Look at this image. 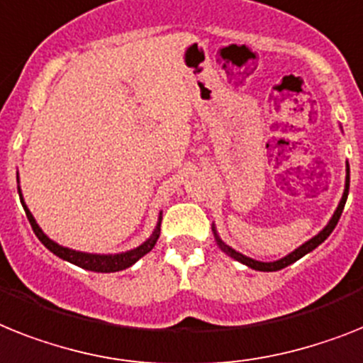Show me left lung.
<instances>
[{
	"mask_svg": "<svg viewBox=\"0 0 363 363\" xmlns=\"http://www.w3.org/2000/svg\"><path fill=\"white\" fill-rule=\"evenodd\" d=\"M349 184H350V170H349V163H347V176H345V191H343V196H341L340 203H337L336 211H334V215H332V218L328 220V224H326L325 228L321 230V232L317 233L315 238H311L310 241H306L304 245H301L298 248H295L291 254H287V256L280 257V259H277V262H257V259H252V257L245 256V254L238 252V250H233L232 247H228L226 242L223 241V239L218 238L217 230H215L213 226V233H215V239H217V245L220 247V250L223 252L228 254L230 257H233V259H238V262H241L242 265H247V267L254 269V271H263V272H272V271H280V269L287 267V265H291V263H295L296 259H301L302 256H306L308 252H311L313 248H317L319 245H321L323 241H325L328 235L332 233V230L336 228L337 220H340L341 213H343V208H345V202H347V194H349Z\"/></svg>",
	"mask_w": 363,
	"mask_h": 363,
	"instance_id": "obj_1",
	"label": "left lung"
}]
</instances>
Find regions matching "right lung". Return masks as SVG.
Masks as SVG:
<instances>
[{"mask_svg":"<svg viewBox=\"0 0 363 363\" xmlns=\"http://www.w3.org/2000/svg\"><path fill=\"white\" fill-rule=\"evenodd\" d=\"M18 194H20V200H22V206L26 209V215L29 218V223H31V228L35 232L40 242L44 247L53 252L55 256H59L61 259H67V262L74 263L77 267L81 269H86V271H94V272H116V271H124V269L131 267L135 262H139L140 257L148 254L152 248L155 247V242L160 239V233H161V213H160V220H157V226L155 230L152 232L148 239H146L143 245H139L137 248L133 250H128V252H121V254H89V252H79V250H72V248L62 247L59 242L52 241V239L48 238L46 233L42 232L40 226L37 224L33 213L29 211V208L26 206L23 202V196H22V191H20V185H18Z\"/></svg>","mask_w":363,"mask_h":363,"instance_id":"right-lung-1","label":"right lung"}]
</instances>
